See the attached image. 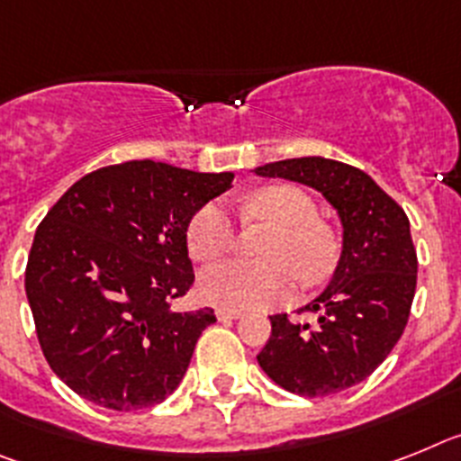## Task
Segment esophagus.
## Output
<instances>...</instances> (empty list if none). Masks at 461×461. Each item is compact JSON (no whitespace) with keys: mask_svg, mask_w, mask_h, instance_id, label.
<instances>
[{"mask_svg":"<svg viewBox=\"0 0 461 461\" xmlns=\"http://www.w3.org/2000/svg\"><path fill=\"white\" fill-rule=\"evenodd\" d=\"M215 315H218V320H222V322H225V320H236V318H241V311H239V308H218V311H215Z\"/></svg>","mask_w":461,"mask_h":461,"instance_id":"obj_1","label":"esophagus"}]
</instances>
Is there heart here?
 <instances>
[{"instance_id": "heart-1", "label": "heart", "mask_w": 461, "mask_h": 461, "mask_svg": "<svg viewBox=\"0 0 461 461\" xmlns=\"http://www.w3.org/2000/svg\"><path fill=\"white\" fill-rule=\"evenodd\" d=\"M248 218L276 227L262 248L267 262H222L199 278V292L220 308H264L290 297L294 276L315 285L331 274L336 241L318 222V206L294 185H267L243 206ZM236 230L222 203H206L192 215L185 230L187 253L197 262H213L234 248Z\"/></svg>"}]
</instances>
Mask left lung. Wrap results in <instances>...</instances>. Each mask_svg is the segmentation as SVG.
Listing matches in <instances>:
<instances>
[{
	"label": "left lung",
	"mask_w": 461,
	"mask_h": 461,
	"mask_svg": "<svg viewBox=\"0 0 461 461\" xmlns=\"http://www.w3.org/2000/svg\"><path fill=\"white\" fill-rule=\"evenodd\" d=\"M318 190L343 227L330 285L299 313L315 325L271 315L258 362L276 385L302 397H330L369 378L402 339L418 283V255L403 208L357 167L294 158L255 169Z\"/></svg>",
	"instance_id": "8db88e82"
}]
</instances>
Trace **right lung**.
I'll return each mask as SVG.
<instances>
[{
	"label": "right lung",
	"instance_id": "1",
	"mask_svg": "<svg viewBox=\"0 0 461 461\" xmlns=\"http://www.w3.org/2000/svg\"><path fill=\"white\" fill-rule=\"evenodd\" d=\"M231 181L134 159L83 176L48 211L25 292L43 357L76 394L139 411L178 387L215 322L213 308H171L194 283L187 222Z\"/></svg>",
	"mask_w": 461,
	"mask_h": 461
}]
</instances>
